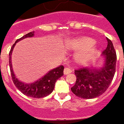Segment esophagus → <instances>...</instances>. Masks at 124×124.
<instances>
[{"label":"esophagus","instance_id":"1","mask_svg":"<svg viewBox=\"0 0 124 124\" xmlns=\"http://www.w3.org/2000/svg\"><path fill=\"white\" fill-rule=\"evenodd\" d=\"M72 72V70L70 69V68H65L64 69V70H63V73H64V74H70V73H71Z\"/></svg>","mask_w":124,"mask_h":124}]
</instances>
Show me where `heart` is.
Returning a JSON list of instances; mask_svg holds the SVG:
<instances>
[{"mask_svg": "<svg viewBox=\"0 0 124 124\" xmlns=\"http://www.w3.org/2000/svg\"><path fill=\"white\" fill-rule=\"evenodd\" d=\"M95 41L92 38L83 36L67 42L66 48L78 52L75 55V61L79 64L85 63L96 54V49L93 47Z\"/></svg>", "mask_w": 124, "mask_h": 124, "instance_id": "1", "label": "heart"}]
</instances>
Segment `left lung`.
Here are the masks:
<instances>
[{"label":"left lung","instance_id":"obj_1","mask_svg":"<svg viewBox=\"0 0 124 124\" xmlns=\"http://www.w3.org/2000/svg\"><path fill=\"white\" fill-rule=\"evenodd\" d=\"M108 45L102 54L105 64L100 69L81 68L74 70L77 80L72 92L82 99H93L104 93L112 82L116 70L117 54L112 41L107 38Z\"/></svg>","mask_w":124,"mask_h":124}]
</instances>
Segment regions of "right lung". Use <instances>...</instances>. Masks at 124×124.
Segmentation results:
<instances>
[{"label":"right lung","instance_id":"right-lung-1","mask_svg":"<svg viewBox=\"0 0 124 124\" xmlns=\"http://www.w3.org/2000/svg\"><path fill=\"white\" fill-rule=\"evenodd\" d=\"M34 35V31L30 32L25 35H24L21 39H17L16 43L27 37H32ZM16 43L12 45L9 54L10 72H11L12 81L14 83V85L23 94H24L27 97L33 98H43L49 95L50 93L53 91L54 88L55 83L57 81V79H59L60 77H61L63 75L64 67L63 65H60L54 69L50 70L44 77H43L41 79H39L38 81H36L34 83H24L21 82L20 81L18 80V79L16 78V76L13 72L12 65V59H11L12 53L13 49L16 45Z\"/></svg>","mask_w":124,"mask_h":124}]
</instances>
